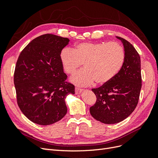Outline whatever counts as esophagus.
<instances>
[{"label": "esophagus", "mask_w": 158, "mask_h": 158, "mask_svg": "<svg viewBox=\"0 0 158 158\" xmlns=\"http://www.w3.org/2000/svg\"><path fill=\"white\" fill-rule=\"evenodd\" d=\"M83 90H84V89H82V88H79L76 87V88H75V93H76V94H80L81 92H82Z\"/></svg>", "instance_id": "obj_1"}]
</instances>
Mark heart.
Returning a JSON list of instances; mask_svg holds the SVG:
<instances>
[{"mask_svg": "<svg viewBox=\"0 0 158 158\" xmlns=\"http://www.w3.org/2000/svg\"><path fill=\"white\" fill-rule=\"evenodd\" d=\"M125 60V49L118 42L80 43L73 49L64 48L60 53L62 66L69 74L83 63L84 69L71 78L72 82L80 85L109 82L121 70Z\"/></svg>", "mask_w": 158, "mask_h": 158, "instance_id": "heart-1", "label": "heart"}]
</instances>
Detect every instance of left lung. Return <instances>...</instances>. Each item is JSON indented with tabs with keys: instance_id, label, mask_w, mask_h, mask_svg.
<instances>
[{
	"instance_id": "left-lung-1",
	"label": "left lung",
	"mask_w": 158,
	"mask_h": 158,
	"mask_svg": "<svg viewBox=\"0 0 158 158\" xmlns=\"http://www.w3.org/2000/svg\"><path fill=\"white\" fill-rule=\"evenodd\" d=\"M124 45L125 63L119 73L101 87L93 88L96 102L89 108L95 119L105 124L125 120L135 109L142 88L140 57L133 45L117 36Z\"/></svg>"
}]
</instances>
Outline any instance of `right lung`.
Returning <instances> with one entry per match:
<instances>
[{"label":"right lung","instance_id":"right-lung-1","mask_svg":"<svg viewBox=\"0 0 158 158\" xmlns=\"http://www.w3.org/2000/svg\"><path fill=\"white\" fill-rule=\"evenodd\" d=\"M68 38L44 34L33 40L20 52L14 74L17 103L33 123L49 125L67 113L65 98L74 94V85L66 82L60 53Z\"/></svg>","mask_w":158,"mask_h":158}]
</instances>
